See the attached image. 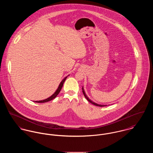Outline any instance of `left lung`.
Segmentation results:
<instances>
[{
  "mask_svg": "<svg viewBox=\"0 0 153 153\" xmlns=\"http://www.w3.org/2000/svg\"><path fill=\"white\" fill-rule=\"evenodd\" d=\"M82 90H83V94H84V96H85V98L88 101V102H91V104H94V105H97V106H99V107H104V106H106V105H102V104H97V103H96V102H92L87 96V95L85 94V90H84V88H83V87H82Z\"/></svg>",
  "mask_w": 153,
  "mask_h": 153,
  "instance_id": "left-lung-1",
  "label": "left lung"
}]
</instances>
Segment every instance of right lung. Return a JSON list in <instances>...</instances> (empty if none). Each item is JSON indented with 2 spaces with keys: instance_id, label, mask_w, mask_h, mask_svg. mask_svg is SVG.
<instances>
[{
  "instance_id": "obj_1",
  "label": "right lung",
  "mask_w": 153,
  "mask_h": 153,
  "mask_svg": "<svg viewBox=\"0 0 153 153\" xmlns=\"http://www.w3.org/2000/svg\"><path fill=\"white\" fill-rule=\"evenodd\" d=\"M67 77H68V76L67 77H65L63 79V80L61 82V83H60V85H59V87H58V88H57V89L56 90V91L54 92V94H53L52 95H51V96L50 97H49V98H48V99H45V100H40V101H34V102H40V103H42V102H49V101H51L52 100H53L54 98H56V96L59 94V93H60V90H61V89H62V87H63V83H64V82H65V80H66V79H67Z\"/></svg>"
}]
</instances>
